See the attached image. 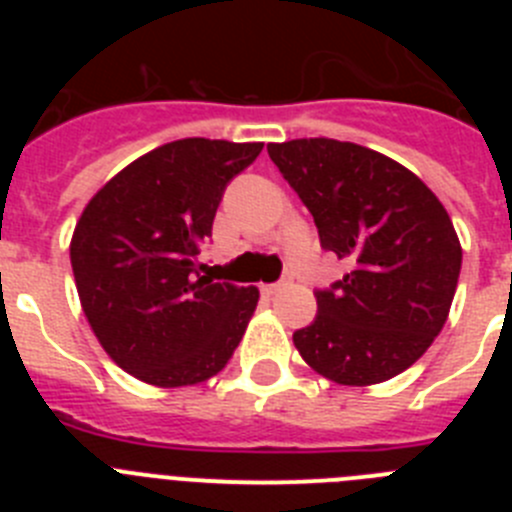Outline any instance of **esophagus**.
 Returning <instances> with one entry per match:
<instances>
[{
	"label": "esophagus",
	"mask_w": 512,
	"mask_h": 512,
	"mask_svg": "<svg viewBox=\"0 0 512 512\" xmlns=\"http://www.w3.org/2000/svg\"><path fill=\"white\" fill-rule=\"evenodd\" d=\"M292 279H295V274H292V271H287V274H284V279H279V282H274V284H264V287H261V292H264V295H277L279 289H284V287H289V284H292Z\"/></svg>",
	"instance_id": "obj_1"
}]
</instances>
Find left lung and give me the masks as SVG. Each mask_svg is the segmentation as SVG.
Listing matches in <instances>:
<instances>
[{
	"mask_svg": "<svg viewBox=\"0 0 512 512\" xmlns=\"http://www.w3.org/2000/svg\"><path fill=\"white\" fill-rule=\"evenodd\" d=\"M271 161L310 210L320 246L351 266L315 289L318 315L295 330L302 359L338 384L397 377L449 318L461 246L436 194L372 148L333 138L271 143Z\"/></svg>",
	"mask_w": 512,
	"mask_h": 512,
	"instance_id": "left-lung-1",
	"label": "left lung"
}]
</instances>
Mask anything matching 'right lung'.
I'll return each instance as SVG.
<instances>
[{
  "label": "right lung",
  "instance_id": "1",
  "mask_svg": "<svg viewBox=\"0 0 512 512\" xmlns=\"http://www.w3.org/2000/svg\"><path fill=\"white\" fill-rule=\"evenodd\" d=\"M264 143L184 138L112 176L81 212L71 269L94 336L120 369L156 387L210 379L228 364L259 289L197 271L233 176Z\"/></svg>",
  "mask_w": 512,
  "mask_h": 512
}]
</instances>
